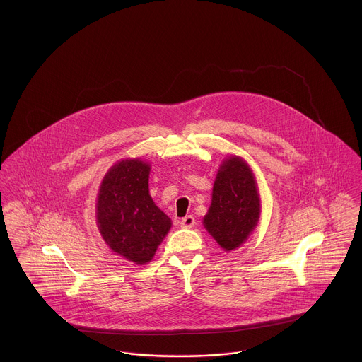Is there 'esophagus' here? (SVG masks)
<instances>
[{"label": "esophagus", "mask_w": 362, "mask_h": 362, "mask_svg": "<svg viewBox=\"0 0 362 362\" xmlns=\"http://www.w3.org/2000/svg\"><path fill=\"white\" fill-rule=\"evenodd\" d=\"M180 225H182L183 228H192V226L195 225V218H194L192 216H186L185 218H182Z\"/></svg>", "instance_id": "34e87169"}]
</instances>
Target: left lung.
Instances as JSON below:
<instances>
[{"instance_id":"left-lung-1","label":"left lung","mask_w":362,"mask_h":362,"mask_svg":"<svg viewBox=\"0 0 362 362\" xmlns=\"http://www.w3.org/2000/svg\"><path fill=\"white\" fill-rule=\"evenodd\" d=\"M259 206L254 173L240 157H230L217 173L204 224L216 241L230 251L240 247L255 228Z\"/></svg>"}]
</instances>
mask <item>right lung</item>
<instances>
[{"mask_svg":"<svg viewBox=\"0 0 362 362\" xmlns=\"http://www.w3.org/2000/svg\"><path fill=\"white\" fill-rule=\"evenodd\" d=\"M151 167L122 160L104 176L98 198V225L111 250L145 264L171 228V220L149 195Z\"/></svg>","mask_w":362,"mask_h":362,"instance_id":"right-lung-1","label":"right lung"}]
</instances>
